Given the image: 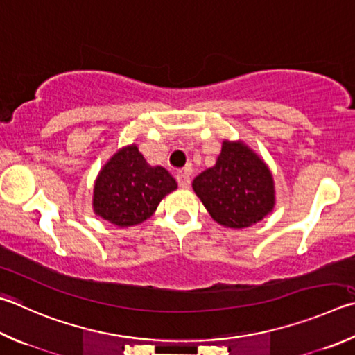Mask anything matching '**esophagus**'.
Here are the masks:
<instances>
[{
    "label": "esophagus",
    "instance_id": "34e87169",
    "mask_svg": "<svg viewBox=\"0 0 355 355\" xmlns=\"http://www.w3.org/2000/svg\"><path fill=\"white\" fill-rule=\"evenodd\" d=\"M177 182H178V186L182 189H188L189 184H191V175H189V171H182L178 172L177 175Z\"/></svg>",
    "mask_w": 355,
    "mask_h": 355
}]
</instances>
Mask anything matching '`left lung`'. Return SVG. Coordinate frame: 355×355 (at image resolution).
I'll list each match as a JSON object with an SVG mask.
<instances>
[{"instance_id": "1", "label": "left lung", "mask_w": 355, "mask_h": 355, "mask_svg": "<svg viewBox=\"0 0 355 355\" xmlns=\"http://www.w3.org/2000/svg\"><path fill=\"white\" fill-rule=\"evenodd\" d=\"M192 189L225 228H248L275 208L272 172L242 141L225 139L216 164L194 178Z\"/></svg>"}]
</instances>
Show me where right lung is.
<instances>
[{
  "label": "right lung",
  "mask_w": 355,
  "mask_h": 355,
  "mask_svg": "<svg viewBox=\"0 0 355 355\" xmlns=\"http://www.w3.org/2000/svg\"><path fill=\"white\" fill-rule=\"evenodd\" d=\"M177 189L164 167L147 164L137 144L122 147L102 167L94 183L96 216L125 228L149 218L161 200Z\"/></svg>",
  "instance_id": "obj_1"
}]
</instances>
